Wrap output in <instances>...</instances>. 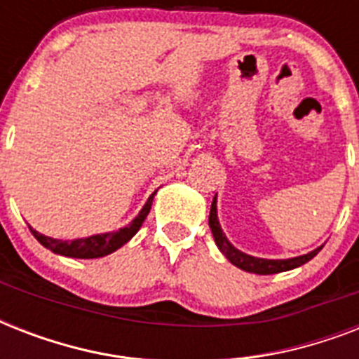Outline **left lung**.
<instances>
[{
	"mask_svg": "<svg viewBox=\"0 0 359 359\" xmlns=\"http://www.w3.org/2000/svg\"><path fill=\"white\" fill-rule=\"evenodd\" d=\"M208 225H210V229H212L214 240H216V244L222 250L227 259H229L235 266L242 268L245 272L251 273H261V276H268V273H279V272H287V270H292V268H298L302 264H306L307 261H311L313 257L317 255L320 248L311 253H307V255L302 257H294V259H279V261H270V259H257V257L245 255L242 251H238L235 245L231 244L227 236L224 235V231L219 227L218 222V214H216V197H214L212 207H210V216H208Z\"/></svg>",
	"mask_w": 359,
	"mask_h": 359,
	"instance_id": "left-lung-1",
	"label": "left lung"
}]
</instances>
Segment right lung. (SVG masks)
Listing matches in <instances>:
<instances>
[{
	"label": "right lung",
	"instance_id": "add662e5",
	"mask_svg": "<svg viewBox=\"0 0 359 359\" xmlns=\"http://www.w3.org/2000/svg\"><path fill=\"white\" fill-rule=\"evenodd\" d=\"M156 194V191H154ZM154 194L149 197V201L145 203V207L141 208V212L134 218V222L128 227L115 231V233H106V235H95L89 238H78V240H55L50 236H44L41 233H36L35 229H31L33 236L41 242L44 248L52 250L53 253L65 257H74V259H97V257H104L114 253L115 250H119L121 245H124L132 236L140 231L141 224L145 222L147 214L152 207V199Z\"/></svg>",
	"mask_w": 359,
	"mask_h": 359
}]
</instances>
